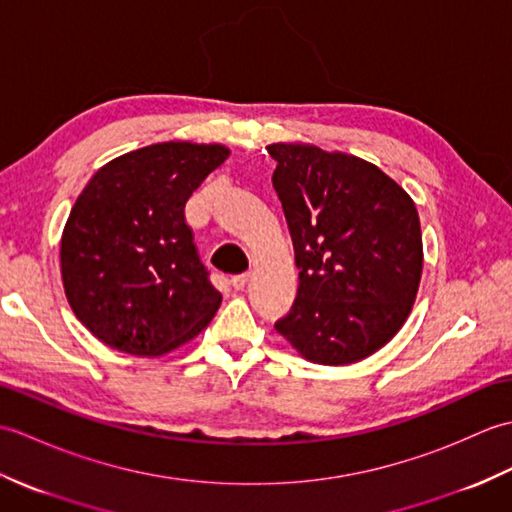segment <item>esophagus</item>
<instances>
[{"label":"esophagus","mask_w":512,"mask_h":512,"mask_svg":"<svg viewBox=\"0 0 512 512\" xmlns=\"http://www.w3.org/2000/svg\"><path fill=\"white\" fill-rule=\"evenodd\" d=\"M248 284H250V275H239V277H233V288H235V290H244Z\"/></svg>","instance_id":"obj_1"}]
</instances>
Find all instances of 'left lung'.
<instances>
[{
  "mask_svg": "<svg viewBox=\"0 0 512 512\" xmlns=\"http://www.w3.org/2000/svg\"><path fill=\"white\" fill-rule=\"evenodd\" d=\"M299 268L297 301L275 323L301 358L350 365L405 325L422 277V231L411 195L343 151L268 145Z\"/></svg>",
  "mask_w": 512,
  "mask_h": 512,
  "instance_id": "left-lung-1",
  "label": "left lung"
}]
</instances>
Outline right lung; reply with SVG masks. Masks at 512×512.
<instances>
[{"label": "right lung", "instance_id": "1", "mask_svg": "<svg viewBox=\"0 0 512 512\" xmlns=\"http://www.w3.org/2000/svg\"><path fill=\"white\" fill-rule=\"evenodd\" d=\"M231 149L169 143L127 151L94 173L61 235L72 312L112 350L156 358L195 339L222 303L193 246L184 204Z\"/></svg>", "mask_w": 512, "mask_h": 512}]
</instances>
